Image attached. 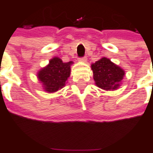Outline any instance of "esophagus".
Listing matches in <instances>:
<instances>
[{"label": "esophagus", "instance_id": "esophagus-1", "mask_svg": "<svg viewBox=\"0 0 153 153\" xmlns=\"http://www.w3.org/2000/svg\"><path fill=\"white\" fill-rule=\"evenodd\" d=\"M87 57L86 56H83V57H81V58H79V61L80 62H87Z\"/></svg>", "mask_w": 153, "mask_h": 153}]
</instances>
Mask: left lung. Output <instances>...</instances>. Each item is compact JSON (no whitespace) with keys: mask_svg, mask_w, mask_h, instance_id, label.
Instances as JSON below:
<instances>
[{"mask_svg":"<svg viewBox=\"0 0 153 153\" xmlns=\"http://www.w3.org/2000/svg\"><path fill=\"white\" fill-rule=\"evenodd\" d=\"M91 70L96 85L106 91L117 90L125 75L123 69L106 57L91 64Z\"/></svg>","mask_w":153,"mask_h":153,"instance_id":"obj_1","label":"left lung"}]
</instances>
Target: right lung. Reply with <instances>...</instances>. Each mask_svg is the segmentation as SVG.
Wrapping results in <instances>:
<instances>
[{
	"label": "right lung",
	"mask_w": 153,
	"mask_h": 153,
	"mask_svg": "<svg viewBox=\"0 0 153 153\" xmlns=\"http://www.w3.org/2000/svg\"><path fill=\"white\" fill-rule=\"evenodd\" d=\"M72 63V62H63L59 57L51 59L49 64L37 73V77L42 83L44 90L51 93L65 87L70 76L71 65Z\"/></svg>",
	"instance_id": "1"
}]
</instances>
